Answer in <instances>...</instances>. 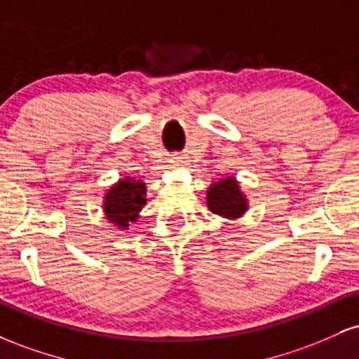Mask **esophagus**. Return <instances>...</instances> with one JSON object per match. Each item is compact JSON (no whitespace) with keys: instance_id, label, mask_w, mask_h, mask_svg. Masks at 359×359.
<instances>
[{"instance_id":"1","label":"esophagus","mask_w":359,"mask_h":359,"mask_svg":"<svg viewBox=\"0 0 359 359\" xmlns=\"http://www.w3.org/2000/svg\"><path fill=\"white\" fill-rule=\"evenodd\" d=\"M168 162H170V167H172V168L182 167V165H184V156L174 155V156H170V160H168Z\"/></svg>"}]
</instances>
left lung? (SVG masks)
I'll list each match as a JSON object with an SVG mask.
<instances>
[{
	"instance_id": "8db88e82",
	"label": "left lung",
	"mask_w": 359,
	"mask_h": 359,
	"mask_svg": "<svg viewBox=\"0 0 359 359\" xmlns=\"http://www.w3.org/2000/svg\"><path fill=\"white\" fill-rule=\"evenodd\" d=\"M209 211L221 216L222 219H240L248 211L250 204L241 185L234 175L224 177V179L212 182L205 192Z\"/></svg>"
}]
</instances>
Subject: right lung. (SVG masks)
<instances>
[{
  "label": "right lung",
  "instance_id": "1",
  "mask_svg": "<svg viewBox=\"0 0 359 359\" xmlns=\"http://www.w3.org/2000/svg\"><path fill=\"white\" fill-rule=\"evenodd\" d=\"M147 204V184L126 175L113 184L102 197V212L108 222L119 231H126L131 222H137Z\"/></svg>",
  "mask_w": 359,
  "mask_h": 359
}]
</instances>
